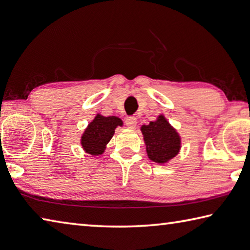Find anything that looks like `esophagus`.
<instances>
[{
	"instance_id": "esophagus-1",
	"label": "esophagus",
	"mask_w": 250,
	"mask_h": 250,
	"mask_svg": "<svg viewBox=\"0 0 250 250\" xmlns=\"http://www.w3.org/2000/svg\"><path fill=\"white\" fill-rule=\"evenodd\" d=\"M125 124L127 127H128V128H134L136 124H137V120H136V117H134V116H128L125 120Z\"/></svg>"
}]
</instances>
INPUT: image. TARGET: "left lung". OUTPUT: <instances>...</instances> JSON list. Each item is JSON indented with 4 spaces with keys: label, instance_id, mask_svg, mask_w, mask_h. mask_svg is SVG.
<instances>
[{
    "label": "left lung",
    "instance_id": "left-lung-1",
    "mask_svg": "<svg viewBox=\"0 0 250 250\" xmlns=\"http://www.w3.org/2000/svg\"><path fill=\"white\" fill-rule=\"evenodd\" d=\"M147 154L151 161L163 164L168 162L181 149V137L163 115L157 121L141 126Z\"/></svg>",
    "mask_w": 250,
    "mask_h": 250
}]
</instances>
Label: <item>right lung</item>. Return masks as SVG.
Listing matches in <instances>:
<instances>
[{"instance_id":"1","label":"right lung","mask_w":250,"mask_h":250,"mask_svg":"<svg viewBox=\"0 0 250 250\" xmlns=\"http://www.w3.org/2000/svg\"><path fill=\"white\" fill-rule=\"evenodd\" d=\"M117 126H123L120 117L97 114L82 136L81 143L84 151L92 155L102 154Z\"/></svg>"}]
</instances>
